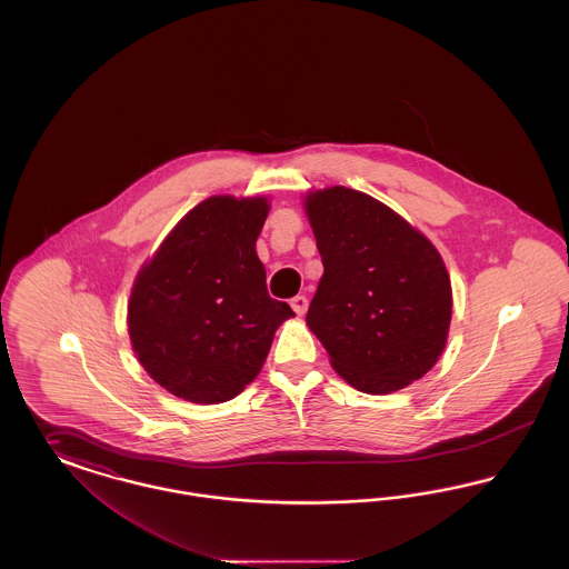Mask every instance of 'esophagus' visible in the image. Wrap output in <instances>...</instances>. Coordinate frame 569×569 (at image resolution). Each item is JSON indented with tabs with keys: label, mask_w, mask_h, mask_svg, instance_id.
Here are the masks:
<instances>
[{
	"label": "esophagus",
	"mask_w": 569,
	"mask_h": 569,
	"mask_svg": "<svg viewBox=\"0 0 569 569\" xmlns=\"http://www.w3.org/2000/svg\"><path fill=\"white\" fill-rule=\"evenodd\" d=\"M290 305H292V309L297 311L298 316H305V313H307V307H309V300L305 297H295Z\"/></svg>",
	"instance_id": "1"
}]
</instances>
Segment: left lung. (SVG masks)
I'll use <instances>...</instances> for the list:
<instances>
[{"label":"left lung","mask_w":569,"mask_h":569,"mask_svg":"<svg viewBox=\"0 0 569 569\" xmlns=\"http://www.w3.org/2000/svg\"><path fill=\"white\" fill-rule=\"evenodd\" d=\"M325 274L307 325L332 369L388 395L431 371L446 348L452 288L435 244L390 207L335 186L305 198Z\"/></svg>","instance_id":"obj_1"}]
</instances>
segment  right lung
<instances>
[{"label": "right lung", "mask_w": 569, "mask_h": 569, "mask_svg": "<svg viewBox=\"0 0 569 569\" xmlns=\"http://www.w3.org/2000/svg\"><path fill=\"white\" fill-rule=\"evenodd\" d=\"M267 198L196 204L136 277L128 332L144 371L179 399L216 406L260 373L274 330L295 316L267 290L256 253Z\"/></svg>", "instance_id": "add662e5"}]
</instances>
